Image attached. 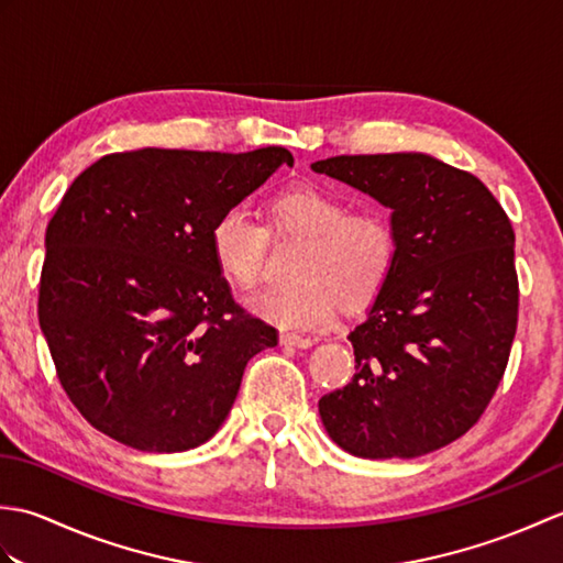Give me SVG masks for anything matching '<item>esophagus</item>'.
<instances>
[{
	"label": "esophagus",
	"instance_id": "1",
	"mask_svg": "<svg viewBox=\"0 0 563 563\" xmlns=\"http://www.w3.org/2000/svg\"><path fill=\"white\" fill-rule=\"evenodd\" d=\"M280 343L295 345V349H309V345H314V339L300 336V333H295V331H280Z\"/></svg>",
	"mask_w": 563,
	"mask_h": 563
}]
</instances>
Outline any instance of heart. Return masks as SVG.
<instances>
[{"instance_id": "b5f03b06", "label": "heart", "mask_w": 563, "mask_h": 563, "mask_svg": "<svg viewBox=\"0 0 563 563\" xmlns=\"http://www.w3.org/2000/svg\"><path fill=\"white\" fill-rule=\"evenodd\" d=\"M278 236H300L295 285L251 295L246 307L283 329H319L339 302L357 309L375 300L397 261V232L377 208L349 210V202L319 186H295L268 200ZM271 234L242 208L224 210L210 227V251L220 273L239 288H254L266 266Z\"/></svg>"}]
</instances>
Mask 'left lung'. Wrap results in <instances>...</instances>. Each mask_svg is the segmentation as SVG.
Instances as JSON below:
<instances>
[{"mask_svg":"<svg viewBox=\"0 0 563 563\" xmlns=\"http://www.w3.org/2000/svg\"><path fill=\"white\" fill-rule=\"evenodd\" d=\"M391 210L397 261L349 341L355 375L319 399L329 438L365 460L421 457L464 435L518 327L516 234L479 178L423 152L314 162Z\"/></svg>","mask_w":563,"mask_h":563,"instance_id":"obj_1","label":"left lung"}]
</instances>
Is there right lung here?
Masks as SVG:
<instances>
[{
	"instance_id": "obj_1",
	"label": "right lung",
	"mask_w": 563,
	"mask_h": 563,
	"mask_svg": "<svg viewBox=\"0 0 563 563\" xmlns=\"http://www.w3.org/2000/svg\"><path fill=\"white\" fill-rule=\"evenodd\" d=\"M283 164L244 154H106L84 169L45 232L38 321L69 401L142 452H186L230 413L246 363L278 331L234 305L210 227Z\"/></svg>"
}]
</instances>
